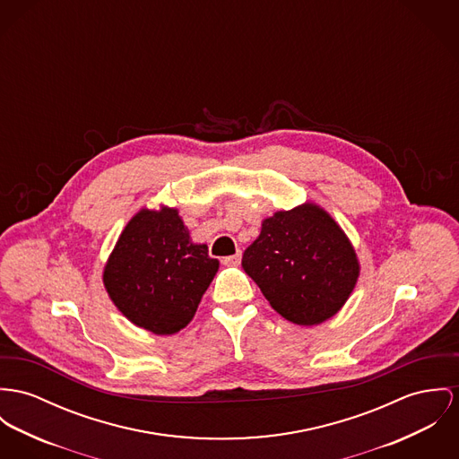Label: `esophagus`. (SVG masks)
I'll return each mask as SVG.
<instances>
[{
	"instance_id": "esophagus-1",
	"label": "esophagus",
	"mask_w": 459,
	"mask_h": 459,
	"mask_svg": "<svg viewBox=\"0 0 459 459\" xmlns=\"http://www.w3.org/2000/svg\"><path fill=\"white\" fill-rule=\"evenodd\" d=\"M221 262H223L225 265H239V262H241V251L238 249L234 255H229V256H225Z\"/></svg>"
}]
</instances>
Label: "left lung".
<instances>
[{
	"label": "left lung",
	"mask_w": 459,
	"mask_h": 459,
	"mask_svg": "<svg viewBox=\"0 0 459 459\" xmlns=\"http://www.w3.org/2000/svg\"><path fill=\"white\" fill-rule=\"evenodd\" d=\"M243 269L274 311L304 326L337 315L359 276L348 236L313 203L265 218Z\"/></svg>",
	"instance_id": "1"
}]
</instances>
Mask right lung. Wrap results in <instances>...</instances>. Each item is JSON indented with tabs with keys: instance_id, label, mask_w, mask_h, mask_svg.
Segmentation results:
<instances>
[{
	"instance_id": "right-lung-1",
	"label": "right lung",
	"mask_w": 459,
	"mask_h": 459,
	"mask_svg": "<svg viewBox=\"0 0 459 459\" xmlns=\"http://www.w3.org/2000/svg\"><path fill=\"white\" fill-rule=\"evenodd\" d=\"M218 271L206 245H195L175 208L136 212L103 273L117 309L157 335L185 328Z\"/></svg>"
}]
</instances>
